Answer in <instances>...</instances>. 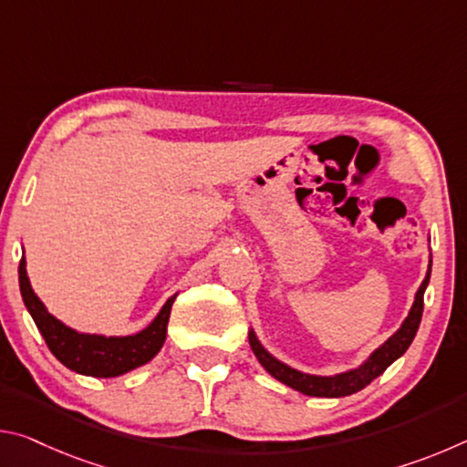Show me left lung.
I'll return each instance as SVG.
<instances>
[{"label":"left lung","instance_id":"8db88e82","mask_svg":"<svg viewBox=\"0 0 467 467\" xmlns=\"http://www.w3.org/2000/svg\"><path fill=\"white\" fill-rule=\"evenodd\" d=\"M431 265H432V259L429 262V272H426L420 288L416 292L412 309H410L408 317L404 319V323H401V327L395 331L385 344L379 346L358 368L346 370V373H339L334 377L300 373V370L284 365V362H280L278 358H274L272 354L262 346V342H259L253 329H249L251 350L257 357L259 365H262L274 379H278L280 383L288 385L292 389H296L305 395H313V398H344V395H352L360 389H365L373 379L381 375L383 370L389 367L391 362L398 360L401 354L408 350L410 344H412L416 331L420 327L422 309H424V290L429 286V280H431Z\"/></svg>","mask_w":467,"mask_h":467}]
</instances>
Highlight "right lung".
I'll return each mask as SVG.
<instances>
[{"instance_id": "obj_1", "label": "right lung", "mask_w": 467, "mask_h": 467, "mask_svg": "<svg viewBox=\"0 0 467 467\" xmlns=\"http://www.w3.org/2000/svg\"><path fill=\"white\" fill-rule=\"evenodd\" d=\"M18 282L22 300H25L28 313L33 315L38 331L45 337L47 346L61 365L69 370L88 377H119L123 373L138 368L152 360L167 339V326L171 317V306L175 296H171L161 313L146 329L133 336H99V334H82L67 327L57 317L47 311L41 298L35 295L30 280L26 275V259H20Z\"/></svg>"}]
</instances>
